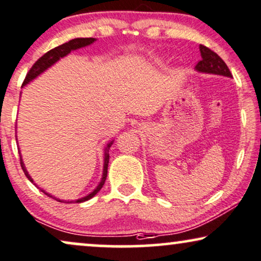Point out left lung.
<instances>
[{
    "label": "left lung",
    "instance_id": "8db88e82",
    "mask_svg": "<svg viewBox=\"0 0 261 261\" xmlns=\"http://www.w3.org/2000/svg\"><path fill=\"white\" fill-rule=\"evenodd\" d=\"M200 55L201 61L196 65V69L198 71L207 72V74H216V75H223L231 77V72L224 63V61L218 56L216 52L210 50L209 47L200 45Z\"/></svg>",
    "mask_w": 261,
    "mask_h": 261
}]
</instances>
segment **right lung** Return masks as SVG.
<instances>
[{"instance_id":"right-lung-1","label":"right lung","mask_w":261,"mask_h":261,"mask_svg":"<svg viewBox=\"0 0 261 261\" xmlns=\"http://www.w3.org/2000/svg\"><path fill=\"white\" fill-rule=\"evenodd\" d=\"M94 40H95L94 38H76V39L69 40L68 43H64V44L60 45V46H57V47L52 48V50H50V51H47L46 54L41 56L39 60H38V61L36 62V63H34V64L32 65V68L30 69V71L27 72L25 80H23L22 86H25L26 83H29L30 81H32L33 79H36L38 75L41 74V72H43L44 70H46L47 68H50L51 65L54 64V63H56V62L60 60V58L64 57V56H67L68 54H70V52H71L72 50H76V48L87 46V45L94 43ZM111 144H112V143H110L109 145H107L106 151H105V159H103V161H105V162H103V173H102V179H101V181H100L98 187H96V189H95L94 191H93L92 193L88 194V196L81 198V199L75 200V203H82V201H86V200L90 199V198L94 197L95 194L98 193L99 191L102 189L103 184H105L106 178H107V167H109V160H110V155H109V152H107V150H109V149H110ZM20 165H21V168L23 169V172H25V175L31 180V181L33 182V180L31 179V176L29 175V173H27V171H26L25 166H23V162H22V159H21V158H20ZM34 185H36V184H34ZM36 186H37V185H36ZM37 187H38V186H37ZM40 191H41V192H43V193L46 194V196L50 197V198H54V199L61 201V203H71V201L57 199V198L52 197L51 194L46 193V192H45V191H43V190H40Z\"/></svg>"}]
</instances>
